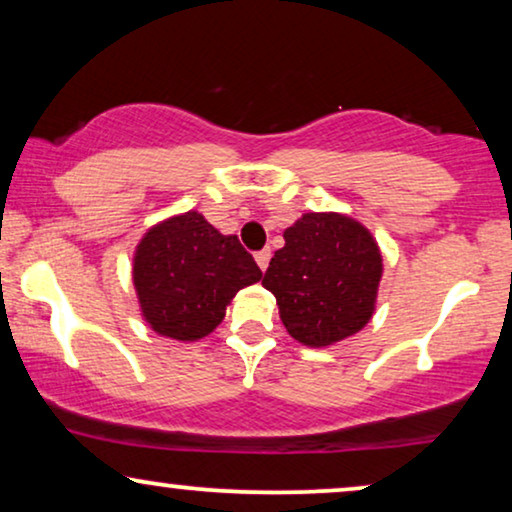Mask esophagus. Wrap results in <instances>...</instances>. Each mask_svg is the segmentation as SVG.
Here are the masks:
<instances>
[{
	"mask_svg": "<svg viewBox=\"0 0 512 512\" xmlns=\"http://www.w3.org/2000/svg\"><path fill=\"white\" fill-rule=\"evenodd\" d=\"M256 263H258V268H261V270L268 268V263H270V249L258 251V254H256Z\"/></svg>",
	"mask_w": 512,
	"mask_h": 512,
	"instance_id": "obj_1",
	"label": "esophagus"
}]
</instances>
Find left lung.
<instances>
[{
	"instance_id": "8db88e82",
	"label": "left lung",
	"mask_w": 512,
	"mask_h": 512,
	"mask_svg": "<svg viewBox=\"0 0 512 512\" xmlns=\"http://www.w3.org/2000/svg\"><path fill=\"white\" fill-rule=\"evenodd\" d=\"M380 279L382 254L368 228L345 214L310 212L284 230L263 286L293 340L328 347L368 324Z\"/></svg>"
}]
</instances>
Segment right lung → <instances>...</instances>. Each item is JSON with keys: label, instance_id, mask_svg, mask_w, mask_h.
Masks as SVG:
<instances>
[{"label": "right lung", "instance_id": "obj_1", "mask_svg": "<svg viewBox=\"0 0 512 512\" xmlns=\"http://www.w3.org/2000/svg\"><path fill=\"white\" fill-rule=\"evenodd\" d=\"M261 277L240 240L221 235L198 212L153 226L132 258V282L146 324L181 342L212 333L235 293Z\"/></svg>", "mask_w": 512, "mask_h": 512}]
</instances>
